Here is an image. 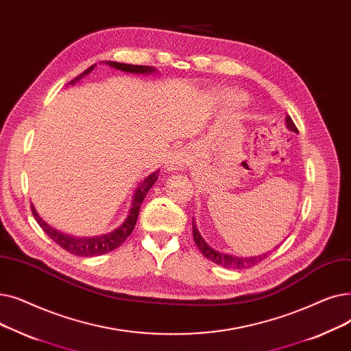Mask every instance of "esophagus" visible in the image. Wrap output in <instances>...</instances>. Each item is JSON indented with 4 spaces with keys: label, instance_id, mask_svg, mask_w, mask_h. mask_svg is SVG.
<instances>
[{
    "label": "esophagus",
    "instance_id": "obj_1",
    "mask_svg": "<svg viewBox=\"0 0 351 351\" xmlns=\"http://www.w3.org/2000/svg\"><path fill=\"white\" fill-rule=\"evenodd\" d=\"M190 162V156L186 152V149H178V152H174L169 160H167V169L170 171H181L184 170L186 167Z\"/></svg>",
    "mask_w": 351,
    "mask_h": 351
}]
</instances>
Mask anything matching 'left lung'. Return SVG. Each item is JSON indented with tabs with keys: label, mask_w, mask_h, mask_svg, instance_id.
Wrapping results in <instances>:
<instances>
[{
	"label": "left lung",
	"mask_w": 351,
	"mask_h": 351,
	"mask_svg": "<svg viewBox=\"0 0 351 351\" xmlns=\"http://www.w3.org/2000/svg\"><path fill=\"white\" fill-rule=\"evenodd\" d=\"M287 121V127L294 131V132H298L295 124L293 123L291 117H287L286 119ZM193 237H194V243L195 245L198 247L199 252H202V254L211 260L213 263H215L217 265H221L224 267V269H234V270H243V269H248V267H253L256 265L257 263H260L261 260H264L267 257V254H261V256H256V257H236V256H230V254H224V253H219L215 252V250H213L203 239L202 236H199V232L194 224V220H193Z\"/></svg>",
	"instance_id": "8db88e82"
}]
</instances>
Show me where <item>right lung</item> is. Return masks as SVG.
<instances>
[{
    "label": "right lung",
    "instance_id": "1",
    "mask_svg": "<svg viewBox=\"0 0 351 351\" xmlns=\"http://www.w3.org/2000/svg\"><path fill=\"white\" fill-rule=\"evenodd\" d=\"M107 64L114 66V69H117V70H121V71H125V73H132V74H149V73L156 71L154 66H148V65H132V64H123V62H115V61H107ZM94 66H95V64L91 65L90 69H87L84 73H81L74 80H71L69 84H74V82H77L84 75L90 74L94 70ZM157 178H158V170L154 171L153 174H149L141 182V184L137 189V191H136V194H134V199H132V206H131L130 214L125 219V221L119 228H115L114 231L108 232V234L99 236V237L80 239V237H71L69 234H64V232H60L56 228L49 227L37 214L34 206H31V211H32V214H34L37 223L44 230L45 234H48L49 239L54 240L61 248L66 250L69 253H71L74 256H82V257L101 256V254L112 252V250H115L117 247H120L127 240V237L131 234L132 230H134V227H136L137 219H138L141 203L144 202V198H145L148 190L152 189V186L157 181Z\"/></svg>",
    "mask_w": 351,
    "mask_h": 351
}]
</instances>
